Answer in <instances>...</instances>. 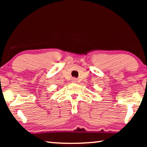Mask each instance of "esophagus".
<instances>
[{"instance_id": "34e87169", "label": "esophagus", "mask_w": 147, "mask_h": 147, "mask_svg": "<svg viewBox=\"0 0 147 147\" xmlns=\"http://www.w3.org/2000/svg\"><path fill=\"white\" fill-rule=\"evenodd\" d=\"M71 82H73V83H76V82H77V80H76V78H72Z\"/></svg>"}]
</instances>
